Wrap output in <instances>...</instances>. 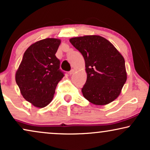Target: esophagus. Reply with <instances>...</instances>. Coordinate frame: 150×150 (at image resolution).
<instances>
[{
    "mask_svg": "<svg viewBox=\"0 0 150 150\" xmlns=\"http://www.w3.org/2000/svg\"><path fill=\"white\" fill-rule=\"evenodd\" d=\"M74 71H75V70H74V69H71V71H69V75H71V74H73L74 73Z\"/></svg>",
    "mask_w": 150,
    "mask_h": 150,
    "instance_id": "esophagus-1",
    "label": "esophagus"
}]
</instances>
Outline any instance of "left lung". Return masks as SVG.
I'll list each match as a JSON object with an SVG mask.
<instances>
[{
    "label": "left lung",
    "instance_id": "8db88e82",
    "mask_svg": "<svg viewBox=\"0 0 150 150\" xmlns=\"http://www.w3.org/2000/svg\"><path fill=\"white\" fill-rule=\"evenodd\" d=\"M69 42L85 60L87 81L81 90L83 97L99 106L114 101L127 81L125 61L121 53L99 35L77 37Z\"/></svg>",
    "mask_w": 150,
    "mask_h": 150
}]
</instances>
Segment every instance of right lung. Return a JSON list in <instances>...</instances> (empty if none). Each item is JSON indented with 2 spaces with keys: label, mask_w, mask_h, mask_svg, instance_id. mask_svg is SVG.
I'll list each match as a JSON object with an SVG mask.
<instances>
[{
  "label": "right lung",
  "mask_w": 150,
  "mask_h": 150,
  "mask_svg": "<svg viewBox=\"0 0 150 150\" xmlns=\"http://www.w3.org/2000/svg\"><path fill=\"white\" fill-rule=\"evenodd\" d=\"M60 40L47 38L33 44L24 53L15 79L22 96L38 108L52 101L57 85L63 78L55 53Z\"/></svg>",
  "instance_id": "add662e5"
}]
</instances>
